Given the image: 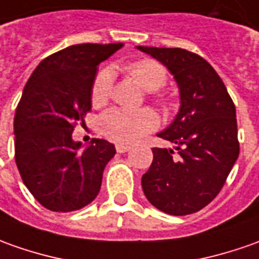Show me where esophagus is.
<instances>
[{
    "instance_id": "esophagus-1",
    "label": "esophagus",
    "mask_w": 259,
    "mask_h": 259,
    "mask_svg": "<svg viewBox=\"0 0 259 259\" xmlns=\"http://www.w3.org/2000/svg\"><path fill=\"white\" fill-rule=\"evenodd\" d=\"M116 150H117V153H126L130 150V146H127V144H116Z\"/></svg>"
}]
</instances>
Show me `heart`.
<instances>
[{"label": "heart", "instance_id": "obj_1", "mask_svg": "<svg viewBox=\"0 0 259 259\" xmlns=\"http://www.w3.org/2000/svg\"><path fill=\"white\" fill-rule=\"evenodd\" d=\"M126 72L146 92H157L167 82V72L163 65L153 59H140L129 63ZM112 89V73L100 70L92 85V100L102 103ZM159 120L152 110H129L112 107L100 116V129L103 135L117 143H133L146 133L157 127Z\"/></svg>", "mask_w": 259, "mask_h": 259}]
</instances>
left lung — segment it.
Masks as SVG:
<instances>
[{"instance_id": "left-lung-1", "label": "left lung", "mask_w": 259, "mask_h": 259, "mask_svg": "<svg viewBox=\"0 0 259 259\" xmlns=\"http://www.w3.org/2000/svg\"><path fill=\"white\" fill-rule=\"evenodd\" d=\"M166 66L180 92V109L157 136L177 144L153 149L142 177L144 196L160 211L187 215L221 191L240 154L235 106L218 73L200 55L181 48L136 47Z\"/></svg>"}]
</instances>
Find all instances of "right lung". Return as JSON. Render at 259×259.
I'll return each mask as SVG.
<instances>
[{
	"label": "right lung",
	"instance_id": "add662e5",
	"mask_svg": "<svg viewBox=\"0 0 259 259\" xmlns=\"http://www.w3.org/2000/svg\"><path fill=\"white\" fill-rule=\"evenodd\" d=\"M122 47H68L45 58L24 88L14 119L15 161L26 189L48 210H80L99 193L115 146L92 139L82 150L72 132L92 107L98 65Z\"/></svg>",
	"mask_w": 259,
	"mask_h": 259
}]
</instances>
